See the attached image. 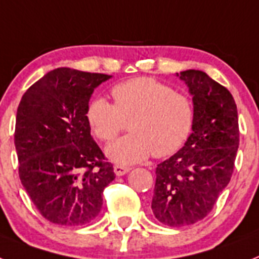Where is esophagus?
Wrapping results in <instances>:
<instances>
[{"instance_id": "34e87169", "label": "esophagus", "mask_w": 259, "mask_h": 259, "mask_svg": "<svg viewBox=\"0 0 259 259\" xmlns=\"http://www.w3.org/2000/svg\"><path fill=\"white\" fill-rule=\"evenodd\" d=\"M129 171H130V167L121 166V164H116V166H114V174H116L117 177H122V175L127 174Z\"/></svg>"}]
</instances>
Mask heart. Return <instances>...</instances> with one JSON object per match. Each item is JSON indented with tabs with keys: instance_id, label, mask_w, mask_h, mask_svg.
Returning a JSON list of instances; mask_svg holds the SVG:
<instances>
[{
	"instance_id": "1",
	"label": "heart",
	"mask_w": 259,
	"mask_h": 259,
	"mask_svg": "<svg viewBox=\"0 0 259 259\" xmlns=\"http://www.w3.org/2000/svg\"><path fill=\"white\" fill-rule=\"evenodd\" d=\"M114 104L96 97L87 119L101 141H112L129 121L130 133L108 145L105 153L118 164H133L150 154L163 158L183 146L195 123V106L183 93L151 77H137L112 89Z\"/></svg>"
}]
</instances>
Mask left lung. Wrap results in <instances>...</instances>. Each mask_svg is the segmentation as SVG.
Segmentation results:
<instances>
[{
    "mask_svg": "<svg viewBox=\"0 0 259 259\" xmlns=\"http://www.w3.org/2000/svg\"><path fill=\"white\" fill-rule=\"evenodd\" d=\"M188 87L195 123L184 146L156 167L151 209L167 227L192 225L209 213L230 182L240 130L233 96L203 71L177 73Z\"/></svg>",
    "mask_w": 259,
    "mask_h": 259,
    "instance_id": "left-lung-1",
    "label": "left lung"
}]
</instances>
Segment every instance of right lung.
I'll return each instance as SVG.
<instances>
[{"instance_id": "1", "label": "right lung", "mask_w": 259, "mask_h": 259, "mask_svg": "<svg viewBox=\"0 0 259 259\" xmlns=\"http://www.w3.org/2000/svg\"><path fill=\"white\" fill-rule=\"evenodd\" d=\"M110 77L56 68L26 91L17 109L19 179L39 213L58 225L95 220L104 188L116 178L87 119L93 91Z\"/></svg>"}]
</instances>
